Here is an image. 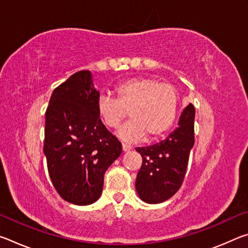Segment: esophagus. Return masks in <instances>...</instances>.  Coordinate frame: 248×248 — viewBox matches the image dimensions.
I'll return each mask as SVG.
<instances>
[{"label": "esophagus", "instance_id": "1", "mask_svg": "<svg viewBox=\"0 0 248 248\" xmlns=\"http://www.w3.org/2000/svg\"><path fill=\"white\" fill-rule=\"evenodd\" d=\"M131 149H132V148H131V145L125 144V143H123V151H124V152H128V151H130Z\"/></svg>", "mask_w": 248, "mask_h": 248}]
</instances>
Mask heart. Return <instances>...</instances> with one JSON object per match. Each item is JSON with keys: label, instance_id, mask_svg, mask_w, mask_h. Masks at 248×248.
<instances>
[{"label": "heart", "instance_id": "b5f03b06", "mask_svg": "<svg viewBox=\"0 0 248 248\" xmlns=\"http://www.w3.org/2000/svg\"><path fill=\"white\" fill-rule=\"evenodd\" d=\"M117 98L100 95L97 99L99 118L108 128L116 129L128 115L131 120L119 130L125 141H138L164 136L174 124L179 96L170 83H159L153 78H131L115 89Z\"/></svg>", "mask_w": 248, "mask_h": 248}]
</instances>
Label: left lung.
Segmentation results:
<instances>
[{"mask_svg": "<svg viewBox=\"0 0 248 248\" xmlns=\"http://www.w3.org/2000/svg\"><path fill=\"white\" fill-rule=\"evenodd\" d=\"M195 114L194 105L189 104L180 115L178 127L165 140L136 149L142 156L136 189L145 202H163L179 190L195 143Z\"/></svg>", "mask_w": 248, "mask_h": 248, "instance_id": "obj_1", "label": "left lung"}]
</instances>
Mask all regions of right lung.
I'll use <instances>...</instances> for the list:
<instances>
[{"label":"right lung","instance_id":"add662e5","mask_svg":"<svg viewBox=\"0 0 248 248\" xmlns=\"http://www.w3.org/2000/svg\"><path fill=\"white\" fill-rule=\"evenodd\" d=\"M99 92L90 71L74 73L56 87L46 110L44 152L59 195L78 205L95 202L105 171L123 152L97 112Z\"/></svg>","mask_w":248,"mask_h":248}]
</instances>
